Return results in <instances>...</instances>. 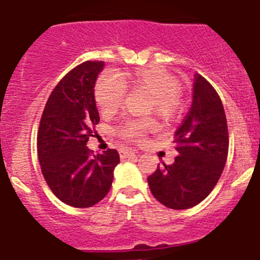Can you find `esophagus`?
Segmentation results:
<instances>
[{"instance_id": "obj_1", "label": "esophagus", "mask_w": 260, "mask_h": 260, "mask_svg": "<svg viewBox=\"0 0 260 260\" xmlns=\"http://www.w3.org/2000/svg\"><path fill=\"white\" fill-rule=\"evenodd\" d=\"M119 154H120L121 159L129 158V156H135V151L131 150V149H123V150L119 151Z\"/></svg>"}]
</instances>
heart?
Here are the masks:
<instances>
[{
	"mask_svg": "<svg viewBox=\"0 0 260 260\" xmlns=\"http://www.w3.org/2000/svg\"><path fill=\"white\" fill-rule=\"evenodd\" d=\"M125 86L149 93V110H155L165 119H171L181 106L180 84L174 75L159 67H147L119 76L105 72L94 86V98L102 113L113 114L123 105ZM156 128L154 119H131L119 128V135L131 142H142Z\"/></svg>",
	"mask_w": 260,
	"mask_h": 260,
	"instance_id": "heart-1",
	"label": "heart"
}]
</instances>
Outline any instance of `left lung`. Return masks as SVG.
Here are the masks:
<instances>
[{"label": "left lung", "mask_w": 260, "mask_h": 260, "mask_svg": "<svg viewBox=\"0 0 260 260\" xmlns=\"http://www.w3.org/2000/svg\"><path fill=\"white\" fill-rule=\"evenodd\" d=\"M228 127L214 86L194 75L193 101L175 132L177 156L147 177L156 201L168 209L185 210L202 202L216 185L228 156Z\"/></svg>", "instance_id": "left-lung-1"}]
</instances>
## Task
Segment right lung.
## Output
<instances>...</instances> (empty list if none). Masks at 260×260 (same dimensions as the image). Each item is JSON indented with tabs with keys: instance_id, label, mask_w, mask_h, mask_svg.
<instances>
[{
	"instance_id": "1",
	"label": "right lung",
	"mask_w": 260,
	"mask_h": 260,
	"mask_svg": "<svg viewBox=\"0 0 260 260\" xmlns=\"http://www.w3.org/2000/svg\"><path fill=\"white\" fill-rule=\"evenodd\" d=\"M105 63L86 60L57 84L40 120L37 154L46 184L63 203L90 207L109 193L118 151L107 149L94 155L86 142L100 115L94 85Z\"/></svg>"
}]
</instances>
